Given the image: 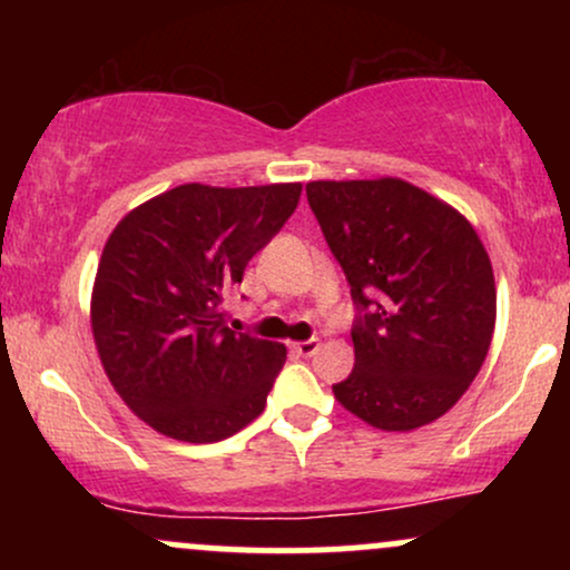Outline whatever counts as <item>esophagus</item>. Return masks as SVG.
Instances as JSON below:
<instances>
[{"mask_svg": "<svg viewBox=\"0 0 570 570\" xmlns=\"http://www.w3.org/2000/svg\"><path fill=\"white\" fill-rule=\"evenodd\" d=\"M292 351L297 353V356H313V353L318 351V340L311 337V340H303V343H294Z\"/></svg>", "mask_w": 570, "mask_h": 570, "instance_id": "34e87169", "label": "esophagus"}]
</instances>
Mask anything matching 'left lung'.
I'll return each instance as SVG.
<instances>
[{"label":"left lung","instance_id":"1","mask_svg":"<svg viewBox=\"0 0 570 570\" xmlns=\"http://www.w3.org/2000/svg\"><path fill=\"white\" fill-rule=\"evenodd\" d=\"M358 307L335 399L383 431L436 421L466 394L495 326V281L466 217L404 179L307 181Z\"/></svg>","mask_w":570,"mask_h":570}]
</instances>
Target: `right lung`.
<instances>
[{"instance_id": "add662e5", "label": "right lung", "mask_w": 570, "mask_h": 570, "mask_svg": "<svg viewBox=\"0 0 570 570\" xmlns=\"http://www.w3.org/2000/svg\"><path fill=\"white\" fill-rule=\"evenodd\" d=\"M299 193V181L179 185L109 235L90 299L96 348L122 402L160 434L219 442L265 410L286 348L233 332L222 299Z\"/></svg>"}]
</instances>
